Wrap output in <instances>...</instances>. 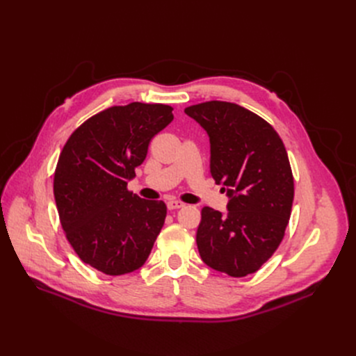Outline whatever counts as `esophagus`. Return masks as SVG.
<instances>
[{
  "label": "esophagus",
  "mask_w": 356,
  "mask_h": 356,
  "mask_svg": "<svg viewBox=\"0 0 356 356\" xmlns=\"http://www.w3.org/2000/svg\"><path fill=\"white\" fill-rule=\"evenodd\" d=\"M184 207L183 202H179V200H168L167 202V208L168 211H176V209H180Z\"/></svg>",
  "instance_id": "obj_1"
}]
</instances>
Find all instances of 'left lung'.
Listing matches in <instances>:
<instances>
[{
  "instance_id": "1",
  "label": "left lung",
  "mask_w": 356,
  "mask_h": 356,
  "mask_svg": "<svg viewBox=\"0 0 356 356\" xmlns=\"http://www.w3.org/2000/svg\"><path fill=\"white\" fill-rule=\"evenodd\" d=\"M209 136L211 175L229 196L228 212L204 207L196 234L203 263L231 277L258 271L284 238L294 180L277 131L232 102L184 109Z\"/></svg>"
}]
</instances>
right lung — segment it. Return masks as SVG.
Segmentation results:
<instances>
[{
    "label": "right lung",
    "mask_w": 356,
    "mask_h": 356,
    "mask_svg": "<svg viewBox=\"0 0 356 356\" xmlns=\"http://www.w3.org/2000/svg\"><path fill=\"white\" fill-rule=\"evenodd\" d=\"M172 111L141 102L104 109L73 131L59 156L53 193L60 225L83 263L106 275L138 270L164 225L165 203L127 184Z\"/></svg>",
    "instance_id": "obj_1"
}]
</instances>
